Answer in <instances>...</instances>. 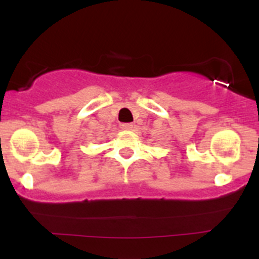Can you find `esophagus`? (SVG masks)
Segmentation results:
<instances>
[{
    "instance_id": "1",
    "label": "esophagus",
    "mask_w": 259,
    "mask_h": 259,
    "mask_svg": "<svg viewBox=\"0 0 259 259\" xmlns=\"http://www.w3.org/2000/svg\"><path fill=\"white\" fill-rule=\"evenodd\" d=\"M121 129L122 130H132L133 124H130V122H124V124H121Z\"/></svg>"
}]
</instances>
